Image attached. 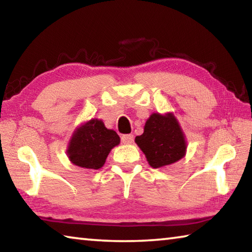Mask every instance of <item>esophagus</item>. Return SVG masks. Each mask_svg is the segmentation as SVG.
I'll return each mask as SVG.
<instances>
[{
    "label": "esophagus",
    "instance_id": "1",
    "mask_svg": "<svg viewBox=\"0 0 252 252\" xmlns=\"http://www.w3.org/2000/svg\"><path fill=\"white\" fill-rule=\"evenodd\" d=\"M121 141L125 144H130L133 142V135L132 134H123L121 136Z\"/></svg>",
    "mask_w": 252,
    "mask_h": 252
}]
</instances>
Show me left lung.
Instances as JSON below:
<instances>
[{
    "label": "left lung",
    "mask_w": 252,
    "mask_h": 252,
    "mask_svg": "<svg viewBox=\"0 0 252 252\" xmlns=\"http://www.w3.org/2000/svg\"><path fill=\"white\" fill-rule=\"evenodd\" d=\"M135 142L152 168L174 163L185 156L187 144L181 127L173 114L153 113L144 126V132Z\"/></svg>",
    "instance_id": "1"
}]
</instances>
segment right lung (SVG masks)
<instances>
[{
    "mask_svg": "<svg viewBox=\"0 0 252 252\" xmlns=\"http://www.w3.org/2000/svg\"><path fill=\"white\" fill-rule=\"evenodd\" d=\"M120 143L116 131L109 130L101 120L92 119L74 132L67 156L72 163L85 169H100L113 147Z\"/></svg>",
    "mask_w": 252,
    "mask_h": 252,
    "instance_id": "right-lung-1",
    "label": "right lung"
}]
</instances>
